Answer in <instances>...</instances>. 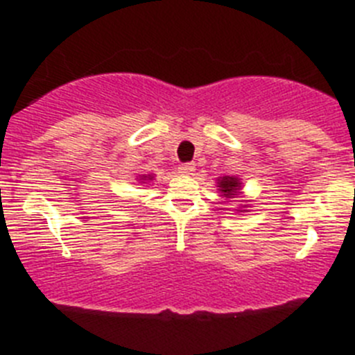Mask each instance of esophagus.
<instances>
[{"label":"esophagus","instance_id":"1","mask_svg":"<svg viewBox=\"0 0 355 355\" xmlns=\"http://www.w3.org/2000/svg\"><path fill=\"white\" fill-rule=\"evenodd\" d=\"M196 170V166L192 163H185V164H180L178 166V173L182 175H192V171Z\"/></svg>","mask_w":355,"mask_h":355}]
</instances>
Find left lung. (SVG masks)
<instances>
[{
  "label": "left lung",
  "instance_id": "obj_1",
  "mask_svg": "<svg viewBox=\"0 0 355 355\" xmlns=\"http://www.w3.org/2000/svg\"><path fill=\"white\" fill-rule=\"evenodd\" d=\"M216 187L218 192H220L221 198L225 199H235V198H241L244 192H242V180L235 175H225V177H218L216 180ZM244 202V206H239V213H245V207L249 200H241Z\"/></svg>",
  "mask_w": 355,
  "mask_h": 355
}]
</instances>
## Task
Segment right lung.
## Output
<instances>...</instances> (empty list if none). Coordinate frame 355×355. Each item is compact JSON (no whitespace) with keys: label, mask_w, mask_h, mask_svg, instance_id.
Instances as JSON below:
<instances>
[{"label":"right lung","mask_w":355,"mask_h":355,"mask_svg":"<svg viewBox=\"0 0 355 355\" xmlns=\"http://www.w3.org/2000/svg\"><path fill=\"white\" fill-rule=\"evenodd\" d=\"M153 178H155V175H139L137 182L139 184H148V182L153 180Z\"/></svg>","instance_id":"right-lung-1"}]
</instances>
